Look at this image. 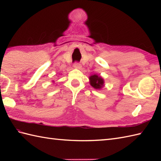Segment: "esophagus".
Segmentation results:
<instances>
[{"mask_svg": "<svg viewBox=\"0 0 161 161\" xmlns=\"http://www.w3.org/2000/svg\"><path fill=\"white\" fill-rule=\"evenodd\" d=\"M74 67L77 68V69H80V68H81V65L80 63L76 62V63L74 64Z\"/></svg>", "mask_w": 161, "mask_h": 161, "instance_id": "1", "label": "esophagus"}]
</instances>
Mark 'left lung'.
<instances>
[{"label": "left lung", "mask_w": 161, "mask_h": 161, "mask_svg": "<svg viewBox=\"0 0 161 161\" xmlns=\"http://www.w3.org/2000/svg\"><path fill=\"white\" fill-rule=\"evenodd\" d=\"M90 84L95 89H100L104 86V80L97 75H91L89 77Z\"/></svg>", "instance_id": "obj_1"}]
</instances>
